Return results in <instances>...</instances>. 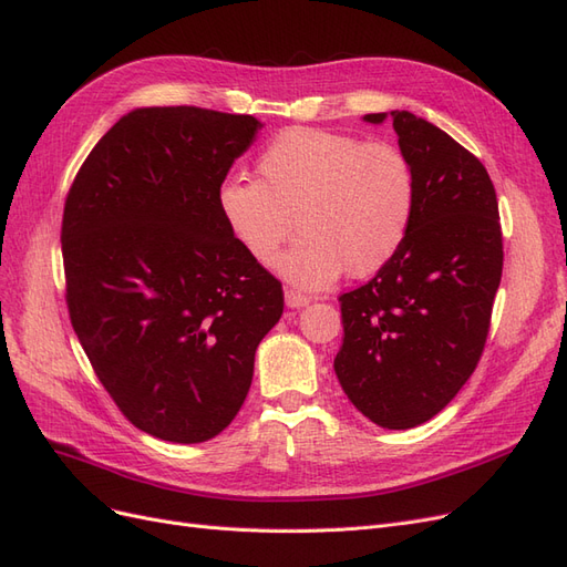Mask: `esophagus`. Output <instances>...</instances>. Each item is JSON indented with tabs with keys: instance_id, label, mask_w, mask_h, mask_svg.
<instances>
[{
	"instance_id": "obj_1",
	"label": "esophagus",
	"mask_w": 567,
	"mask_h": 567,
	"mask_svg": "<svg viewBox=\"0 0 567 567\" xmlns=\"http://www.w3.org/2000/svg\"><path fill=\"white\" fill-rule=\"evenodd\" d=\"M284 298H286V305H288V307H293V310H298V307L310 305V298L302 296L300 290H293V288H288Z\"/></svg>"
}]
</instances>
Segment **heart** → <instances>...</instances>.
<instances>
[{"mask_svg":"<svg viewBox=\"0 0 567 567\" xmlns=\"http://www.w3.org/2000/svg\"><path fill=\"white\" fill-rule=\"evenodd\" d=\"M255 169L257 182L219 186V215L257 265L277 257L296 217L302 236L277 269L300 288H326L342 271L354 279L381 271L414 221V165L388 142L290 127L262 148Z\"/></svg>","mask_w":567,"mask_h":567,"instance_id":"b5f03b06","label":"heart"}]
</instances>
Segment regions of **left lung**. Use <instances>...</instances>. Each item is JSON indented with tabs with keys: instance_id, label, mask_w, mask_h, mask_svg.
I'll return each instance as SVG.
<instances>
[{
	"instance_id": "1",
	"label": "left lung",
	"mask_w": 567,
	"mask_h": 567,
	"mask_svg": "<svg viewBox=\"0 0 567 567\" xmlns=\"http://www.w3.org/2000/svg\"><path fill=\"white\" fill-rule=\"evenodd\" d=\"M392 120L416 173V213L398 255L342 293L336 375L348 400L390 431H406L447 406L485 350L502 281L499 203L485 165L447 132L409 111Z\"/></svg>"
}]
</instances>
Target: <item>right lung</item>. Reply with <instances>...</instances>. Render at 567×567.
<instances>
[{
    "instance_id": "right-lung-1",
    "label": "right lung",
    "mask_w": 567,
    "mask_h": 567,
    "mask_svg": "<svg viewBox=\"0 0 567 567\" xmlns=\"http://www.w3.org/2000/svg\"><path fill=\"white\" fill-rule=\"evenodd\" d=\"M262 123L194 106L134 109L101 136L65 198L73 329L140 431L194 444L234 421L284 290L217 208Z\"/></svg>"
}]
</instances>
